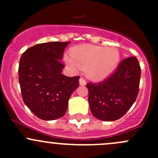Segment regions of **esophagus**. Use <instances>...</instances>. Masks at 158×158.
<instances>
[{
  "instance_id": "esophagus-1",
  "label": "esophagus",
  "mask_w": 158,
  "mask_h": 158,
  "mask_svg": "<svg viewBox=\"0 0 158 158\" xmlns=\"http://www.w3.org/2000/svg\"><path fill=\"white\" fill-rule=\"evenodd\" d=\"M79 84H80L81 85H85V84H86V82H85V80L83 78H80V79H79Z\"/></svg>"
}]
</instances>
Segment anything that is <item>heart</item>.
<instances>
[{
  "mask_svg": "<svg viewBox=\"0 0 158 158\" xmlns=\"http://www.w3.org/2000/svg\"><path fill=\"white\" fill-rule=\"evenodd\" d=\"M64 60L72 69H85L90 77L102 79L115 69L120 60V53L114 47L85 45L73 49L71 56L65 55Z\"/></svg>",
  "mask_w": 158,
  "mask_h": 158,
  "instance_id": "heart-1",
  "label": "heart"
}]
</instances>
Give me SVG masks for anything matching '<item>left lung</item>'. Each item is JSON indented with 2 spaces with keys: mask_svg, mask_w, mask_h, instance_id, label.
Here are the masks:
<instances>
[{
  "mask_svg": "<svg viewBox=\"0 0 158 158\" xmlns=\"http://www.w3.org/2000/svg\"><path fill=\"white\" fill-rule=\"evenodd\" d=\"M140 79L138 59L130 56L122 60L116 71L106 79L87 83L89 107L94 117L111 122L125 115L136 101Z\"/></svg>",
  "mask_w": 158,
  "mask_h": 158,
  "instance_id": "obj_1",
  "label": "left lung"
}]
</instances>
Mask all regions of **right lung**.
Wrapping results in <instances>:
<instances>
[{
    "mask_svg": "<svg viewBox=\"0 0 158 158\" xmlns=\"http://www.w3.org/2000/svg\"><path fill=\"white\" fill-rule=\"evenodd\" d=\"M70 42H49L27 49L20 60L19 83L23 102L36 117L55 120L66 113L79 76L62 74L63 52Z\"/></svg>",
    "mask_w": 158,
    "mask_h": 158,
    "instance_id": "obj_1",
    "label": "right lung"
}]
</instances>
